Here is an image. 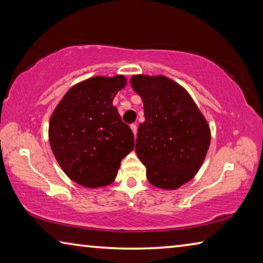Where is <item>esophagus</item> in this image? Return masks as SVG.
<instances>
[{"mask_svg":"<svg viewBox=\"0 0 263 263\" xmlns=\"http://www.w3.org/2000/svg\"><path fill=\"white\" fill-rule=\"evenodd\" d=\"M131 130H132V132H133V135H135V137H136V136H137V130H138L136 124H132V125H131Z\"/></svg>","mask_w":263,"mask_h":263,"instance_id":"esophagus-1","label":"esophagus"}]
</instances>
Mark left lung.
<instances>
[{"label": "left lung", "instance_id": "8db88e82", "mask_svg": "<svg viewBox=\"0 0 263 263\" xmlns=\"http://www.w3.org/2000/svg\"><path fill=\"white\" fill-rule=\"evenodd\" d=\"M145 122L138 127L136 152L149 183L175 190L197 174L206 157L211 130L185 89L164 75H132Z\"/></svg>", "mask_w": 263, "mask_h": 263}]
</instances>
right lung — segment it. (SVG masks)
<instances>
[{"label": "right lung", "mask_w": 263, "mask_h": 263, "mask_svg": "<svg viewBox=\"0 0 263 263\" xmlns=\"http://www.w3.org/2000/svg\"><path fill=\"white\" fill-rule=\"evenodd\" d=\"M126 83L124 75L84 80L69 88L51 115L52 152L65 174L84 188L112 183L122 159L135 147L131 128L112 105Z\"/></svg>", "instance_id": "right-lung-1"}]
</instances>
